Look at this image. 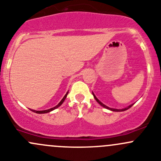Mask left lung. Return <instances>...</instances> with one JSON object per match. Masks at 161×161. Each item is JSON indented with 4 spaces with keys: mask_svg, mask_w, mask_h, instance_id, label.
I'll list each match as a JSON object with an SVG mask.
<instances>
[{
    "mask_svg": "<svg viewBox=\"0 0 161 161\" xmlns=\"http://www.w3.org/2000/svg\"><path fill=\"white\" fill-rule=\"evenodd\" d=\"M92 92V95H93V97H94V98H95V100H97V103H99V104L100 105H101L102 107H103V108H106V109H108V110H110V111H126V110H128V109H129V108H131V107H132L133 105H134V103H131V104H130L129 105V107H127V108H122V109H115V108H109V107H108V106H106V105L105 104H103V103H102V102H100V100H98V99L97 98V97H96L95 96V94L93 93V92Z\"/></svg>",
    "mask_w": 161,
    "mask_h": 161,
    "instance_id": "8db88e82",
    "label": "left lung"
}]
</instances>
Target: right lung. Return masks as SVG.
I'll return each instance as SVG.
<instances>
[{
  "mask_svg": "<svg viewBox=\"0 0 161 161\" xmlns=\"http://www.w3.org/2000/svg\"><path fill=\"white\" fill-rule=\"evenodd\" d=\"M68 93H69V92H66V94H65V95H64V97H63V99H62V100H61V101H60V103H58V104L57 105V106L53 107V108H50V109H47V110H44V111H36V110H31V109H30V110H31V111H32V112H35V113H36V114H46V113H49V112L52 111H53V110H55V109H56V108H59V107L61 106V105L63 103H64V100H65V99H66V97H67V95H68Z\"/></svg>",
  "mask_w": 161,
  "mask_h": 161,
  "instance_id": "1",
  "label": "right lung"
}]
</instances>
